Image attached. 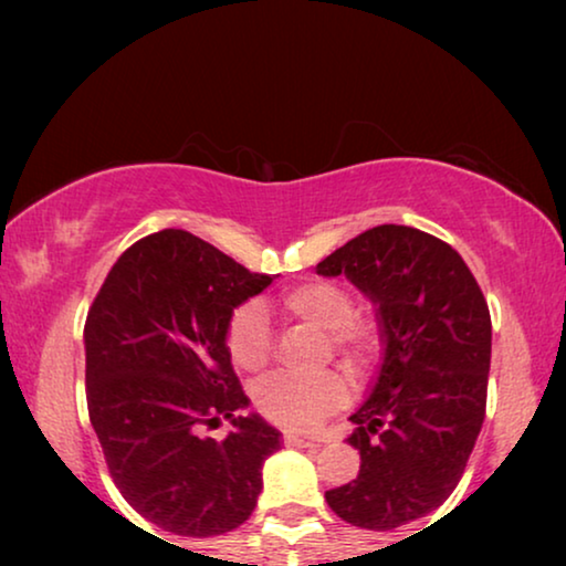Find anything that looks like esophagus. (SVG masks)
Returning <instances> with one entry per match:
<instances>
[{"instance_id": "esophagus-1", "label": "esophagus", "mask_w": 566, "mask_h": 566, "mask_svg": "<svg viewBox=\"0 0 566 566\" xmlns=\"http://www.w3.org/2000/svg\"><path fill=\"white\" fill-rule=\"evenodd\" d=\"M283 443H285V446H293V448H316V446H319V440H316V438H306V436H298V432H285Z\"/></svg>"}]
</instances>
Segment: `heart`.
<instances>
[{
	"label": "heart",
	"mask_w": 566,
	"mask_h": 566,
	"mask_svg": "<svg viewBox=\"0 0 566 566\" xmlns=\"http://www.w3.org/2000/svg\"><path fill=\"white\" fill-rule=\"evenodd\" d=\"M281 306L296 319L327 332L329 347L350 368H360L376 350V324L353 314V296L332 281H306L285 291ZM227 350L234 366L260 370L273 353V329L260 301L242 304L227 324ZM345 399V381L335 370L322 374H281L254 389V407L268 420L293 430L314 428L329 409Z\"/></svg>",
	"instance_id": "obj_1"
}]
</instances>
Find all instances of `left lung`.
Returning a JSON list of instances; mask_svg holds the SVG:
<instances>
[{"mask_svg": "<svg viewBox=\"0 0 566 566\" xmlns=\"http://www.w3.org/2000/svg\"><path fill=\"white\" fill-rule=\"evenodd\" d=\"M376 306L381 363L350 415L358 479L324 492L345 523L394 531L455 490L484 422L492 319L451 244L412 227L363 231L316 265Z\"/></svg>", "mask_w": 566, "mask_h": 566, "instance_id": "1", "label": "left lung"}]
</instances>
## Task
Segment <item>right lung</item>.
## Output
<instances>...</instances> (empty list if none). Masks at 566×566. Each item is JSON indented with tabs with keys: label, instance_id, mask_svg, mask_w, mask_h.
<instances>
[{
	"label": "right lung",
	"instance_id": "add662e5",
	"mask_svg": "<svg viewBox=\"0 0 566 566\" xmlns=\"http://www.w3.org/2000/svg\"><path fill=\"white\" fill-rule=\"evenodd\" d=\"M273 277L250 273L182 229L128 247L84 324L90 422L115 486L138 515L175 536L234 531L262 492L281 432L239 386L227 350L237 306ZM229 419L223 441L200 423Z\"/></svg>",
	"mask_w": 566,
	"mask_h": 566
}]
</instances>
